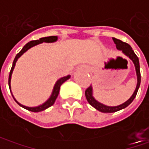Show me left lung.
Instances as JSON below:
<instances>
[{
	"label": "left lung",
	"mask_w": 149,
	"mask_h": 149,
	"mask_svg": "<svg viewBox=\"0 0 149 149\" xmlns=\"http://www.w3.org/2000/svg\"><path fill=\"white\" fill-rule=\"evenodd\" d=\"M113 40L114 44L116 45V48L120 50L123 51V54H125L127 56H129L131 60H133L134 64L135 65V69H136V73H137V76H138V84H137V86H136V89H135L134 93L133 94V95L131 96V98L129 100H127L125 103H123V104H120L118 106H114V107H110V106H106L102 104L99 103L98 101H96L95 100V98L93 97L92 95V87L89 86L86 90H85V97H86V100L89 102V104L91 106H93L95 109H96L97 110L102 112V113H113V112H117L120 109H123L124 108H126L127 106H129L133 100H134V98L137 95L138 93V90L140 86L141 83V74H140V66H139V58L138 56L135 54L134 52V50L132 49L131 46L129 45V44L123 42L122 40H118L116 38H113Z\"/></svg>",
	"instance_id": "obj_1"
}]
</instances>
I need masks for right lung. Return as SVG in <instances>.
I'll return each mask as SVG.
<instances>
[{
	"instance_id": "obj_1",
	"label": "right lung",
	"mask_w": 149,
	"mask_h": 149,
	"mask_svg": "<svg viewBox=\"0 0 149 149\" xmlns=\"http://www.w3.org/2000/svg\"><path fill=\"white\" fill-rule=\"evenodd\" d=\"M57 36H48V37H43V38H40V40H31V41H30V42H28V43L26 44V45L22 48V49L20 50V52L18 53V54H16V56L15 57L14 61H13V64H12V67H11V69H10V74H9V79H8V84H9V88L10 89V79H11V74H12V72H13V70H14V67L15 65V62H16V60L17 59L20 57L21 54H23L25 52H26L27 49H29L30 48H31L33 46H35V45H36L38 44H40L42 43V42H54V41H56L57 40ZM70 78V75H67L65 77H63L60 79L56 84H54V89H53V92H52V95L50 96V98H49V100H47L45 103H44L43 104H41V105L38 106V107H34V108H30V107H26V106L22 105V104H19L16 100H15V102L19 104L21 107H23L24 109H26L27 110H29V111H31V112H40V111H43L45 109H48L49 107L50 106H52L54 104V101L56 100L57 99V96L59 95V92H60V86H61V84L64 83V82H65L67 79H69ZM14 98V97H13Z\"/></svg>"
}]
</instances>
